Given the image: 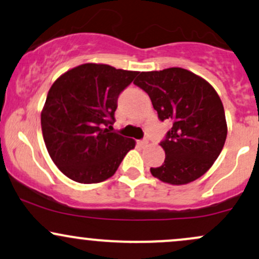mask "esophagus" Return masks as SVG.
<instances>
[{"label":"esophagus","mask_w":259,"mask_h":259,"mask_svg":"<svg viewBox=\"0 0 259 259\" xmlns=\"http://www.w3.org/2000/svg\"><path fill=\"white\" fill-rule=\"evenodd\" d=\"M138 144H139V146H141V147H146L147 145H148V140H147V139L140 140V141L138 142Z\"/></svg>","instance_id":"34e87169"}]
</instances>
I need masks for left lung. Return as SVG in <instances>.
<instances>
[{
	"label": "left lung",
	"instance_id": "obj_1",
	"mask_svg": "<svg viewBox=\"0 0 259 259\" xmlns=\"http://www.w3.org/2000/svg\"><path fill=\"white\" fill-rule=\"evenodd\" d=\"M134 84L148 94L159 120L171 121L160 142L164 163L151 168V173L171 185L198 179L218 158L227 139L218 94L206 80L183 68L139 73Z\"/></svg>",
	"mask_w": 259,
	"mask_h": 259
}]
</instances>
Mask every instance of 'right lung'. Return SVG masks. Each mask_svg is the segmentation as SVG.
Wrapping results in <instances>:
<instances>
[{"instance_id":"right-lung-1","label":"right lung","mask_w":259,"mask_h":259,"mask_svg":"<svg viewBox=\"0 0 259 259\" xmlns=\"http://www.w3.org/2000/svg\"><path fill=\"white\" fill-rule=\"evenodd\" d=\"M138 74L86 63L53 82L41 112V129L50 156L65 177L81 184L105 181L135 147L133 139L107 126L115 121L121 91Z\"/></svg>"}]
</instances>
